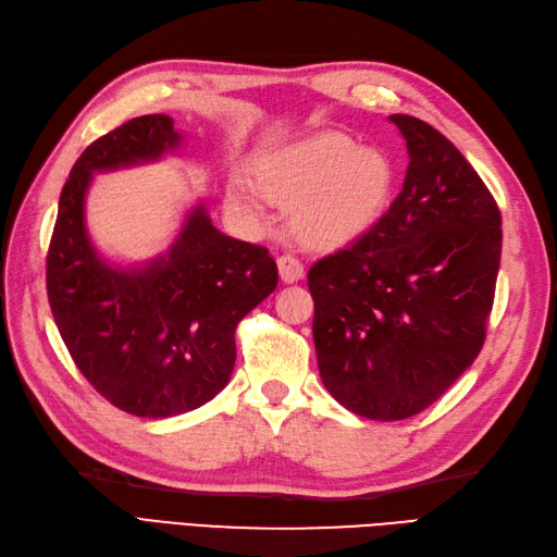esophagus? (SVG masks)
<instances>
[{
    "label": "esophagus",
    "mask_w": 557,
    "mask_h": 557,
    "mask_svg": "<svg viewBox=\"0 0 557 557\" xmlns=\"http://www.w3.org/2000/svg\"><path fill=\"white\" fill-rule=\"evenodd\" d=\"M277 268H280L282 282H287V285H292V282H299L304 277L301 260L297 256H292V253H282L277 258Z\"/></svg>",
    "instance_id": "34e87169"
}]
</instances>
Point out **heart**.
<instances>
[{
	"instance_id": "heart-1",
	"label": "heart",
	"mask_w": 557,
	"mask_h": 557,
	"mask_svg": "<svg viewBox=\"0 0 557 557\" xmlns=\"http://www.w3.org/2000/svg\"><path fill=\"white\" fill-rule=\"evenodd\" d=\"M256 182L292 206V230L304 244L339 248L383 218L395 188V164L381 148H361L347 134L325 132L260 158ZM230 200L253 215L260 212V194L242 176L230 182Z\"/></svg>"
}]
</instances>
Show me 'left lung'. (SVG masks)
Returning a JSON list of instances; mask_svg holds the SVG:
<instances>
[{"label": "left lung", "mask_w": 557, "mask_h": 557, "mask_svg": "<svg viewBox=\"0 0 557 557\" xmlns=\"http://www.w3.org/2000/svg\"><path fill=\"white\" fill-rule=\"evenodd\" d=\"M409 168L385 215L309 270L323 385L342 407L399 421L431 407L486 339L500 210L465 156L417 116H387Z\"/></svg>", "instance_id": "obj_1"}]
</instances>
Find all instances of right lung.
Returning a JSON list of instances; mask_svg holds the SVG:
<instances>
[{"label":"right lung","instance_id":"obj_1","mask_svg":"<svg viewBox=\"0 0 557 557\" xmlns=\"http://www.w3.org/2000/svg\"><path fill=\"white\" fill-rule=\"evenodd\" d=\"M184 134L144 114L90 144L59 196L47 253V297L78 371L134 417L170 419L203 407L230 383L234 330L277 287L268 248L232 239L203 200L168 251L120 263L90 239L86 198L96 174L176 156Z\"/></svg>","mask_w":557,"mask_h":557}]
</instances>
